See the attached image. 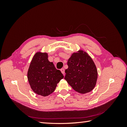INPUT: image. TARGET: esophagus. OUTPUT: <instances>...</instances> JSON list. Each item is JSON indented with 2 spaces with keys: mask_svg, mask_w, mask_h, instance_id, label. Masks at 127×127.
<instances>
[{
  "mask_svg": "<svg viewBox=\"0 0 127 127\" xmlns=\"http://www.w3.org/2000/svg\"><path fill=\"white\" fill-rule=\"evenodd\" d=\"M60 71H61V72H62V74L64 75V68H62V69H61V70H60Z\"/></svg>",
  "mask_w": 127,
  "mask_h": 127,
  "instance_id": "34e87169",
  "label": "esophagus"
}]
</instances>
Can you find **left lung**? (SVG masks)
Masks as SVG:
<instances>
[{
  "instance_id": "8db88e82",
  "label": "left lung",
  "mask_w": 127,
  "mask_h": 127,
  "mask_svg": "<svg viewBox=\"0 0 127 127\" xmlns=\"http://www.w3.org/2000/svg\"><path fill=\"white\" fill-rule=\"evenodd\" d=\"M64 79L75 91L85 94L94 89L97 79V70L87 53L80 50L68 59Z\"/></svg>"
}]
</instances>
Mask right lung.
I'll list each match as a JSON object with an SVG mask.
<instances>
[{"label":"right lung","mask_w":127,"mask_h":127,"mask_svg":"<svg viewBox=\"0 0 127 127\" xmlns=\"http://www.w3.org/2000/svg\"><path fill=\"white\" fill-rule=\"evenodd\" d=\"M64 76L48 60L46 52H36L33 56L28 71L30 85L34 93L47 96L55 91Z\"/></svg>","instance_id":"add662e5"}]
</instances>
